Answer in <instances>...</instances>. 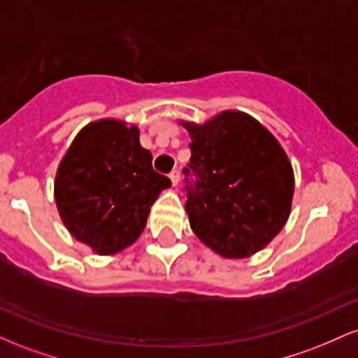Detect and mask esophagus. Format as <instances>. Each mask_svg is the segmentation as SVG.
I'll use <instances>...</instances> for the list:
<instances>
[{
	"label": "esophagus",
	"mask_w": 358,
	"mask_h": 358,
	"mask_svg": "<svg viewBox=\"0 0 358 358\" xmlns=\"http://www.w3.org/2000/svg\"><path fill=\"white\" fill-rule=\"evenodd\" d=\"M170 180H171V185H173V187H176V185L180 183V173H178V171H176V170L171 171Z\"/></svg>",
	"instance_id": "esophagus-1"
}]
</instances>
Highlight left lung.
I'll return each instance as SVG.
<instances>
[{
	"instance_id": "1",
	"label": "left lung",
	"mask_w": 358,
	"mask_h": 358,
	"mask_svg": "<svg viewBox=\"0 0 358 358\" xmlns=\"http://www.w3.org/2000/svg\"><path fill=\"white\" fill-rule=\"evenodd\" d=\"M180 124L192 138V158L183 168L187 176L195 175L185 203L192 231L227 259L264 249L291 213L294 173L286 151L241 110H224L203 124Z\"/></svg>"
}]
</instances>
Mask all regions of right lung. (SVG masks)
<instances>
[{
    "label": "right lung",
    "instance_id": "obj_1",
    "mask_svg": "<svg viewBox=\"0 0 358 358\" xmlns=\"http://www.w3.org/2000/svg\"><path fill=\"white\" fill-rule=\"evenodd\" d=\"M138 126L99 119L82 127L55 176L60 219L99 256L126 249L145 231L151 205L170 178L156 173Z\"/></svg>",
    "mask_w": 358,
    "mask_h": 358
}]
</instances>
